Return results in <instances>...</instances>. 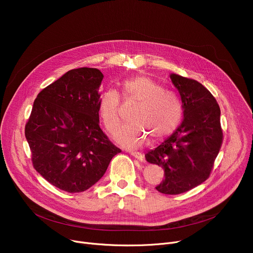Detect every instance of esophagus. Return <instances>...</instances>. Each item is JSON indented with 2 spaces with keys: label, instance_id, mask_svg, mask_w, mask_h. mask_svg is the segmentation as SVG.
I'll use <instances>...</instances> for the list:
<instances>
[{
  "label": "esophagus",
  "instance_id": "esophagus-1",
  "mask_svg": "<svg viewBox=\"0 0 253 253\" xmlns=\"http://www.w3.org/2000/svg\"><path fill=\"white\" fill-rule=\"evenodd\" d=\"M130 154L133 156L134 158H136L137 160H139V161H144V155L143 154H141V153H139V152H130Z\"/></svg>",
  "mask_w": 253,
  "mask_h": 253
}]
</instances>
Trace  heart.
Returning a JSON list of instances; mask_svg holds the SVG:
<instances>
[{
	"label": "heart",
	"instance_id": "heart-1",
	"mask_svg": "<svg viewBox=\"0 0 253 253\" xmlns=\"http://www.w3.org/2000/svg\"><path fill=\"white\" fill-rule=\"evenodd\" d=\"M121 95L126 101H135L138 106L132 115L133 124L123 126L117 134V141L125 148H138L149 139L162 140L178 126L182 110L178 97L157 84L149 77L136 76L121 83ZM121 100L115 90H104L98 99V114L110 133L118 130L121 120L119 110Z\"/></svg>",
	"mask_w": 253,
	"mask_h": 253
}]
</instances>
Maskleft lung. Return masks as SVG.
Instances as JSON below:
<instances>
[{
	"instance_id": "obj_1",
	"label": "left lung",
	"mask_w": 253,
	"mask_h": 253,
	"mask_svg": "<svg viewBox=\"0 0 253 253\" xmlns=\"http://www.w3.org/2000/svg\"><path fill=\"white\" fill-rule=\"evenodd\" d=\"M170 79L179 93L183 120L164 142L148 152L145 159L164 169L165 179L156 190L178 195L209 177L223 136L219 105L209 90L196 80L176 74H171Z\"/></svg>"
}]
</instances>
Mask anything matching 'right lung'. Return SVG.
I'll return each instance as SVG.
<instances>
[{"instance_id":"add662e5","label":"right lung","mask_w":253,"mask_h":253,"mask_svg":"<svg viewBox=\"0 0 253 253\" xmlns=\"http://www.w3.org/2000/svg\"><path fill=\"white\" fill-rule=\"evenodd\" d=\"M97 69L69 71L39 93L25 125L35 169L54 187L84 192L121 152L99 127Z\"/></svg>"}]
</instances>
